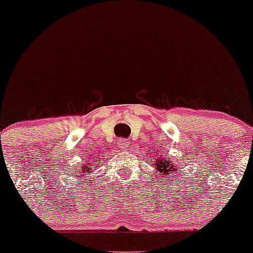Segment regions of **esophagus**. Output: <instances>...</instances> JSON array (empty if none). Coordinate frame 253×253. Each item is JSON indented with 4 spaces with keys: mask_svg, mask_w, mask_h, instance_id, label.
Instances as JSON below:
<instances>
[{
    "mask_svg": "<svg viewBox=\"0 0 253 253\" xmlns=\"http://www.w3.org/2000/svg\"><path fill=\"white\" fill-rule=\"evenodd\" d=\"M118 147L120 150H126L127 147H128V140H126V139H120L118 143Z\"/></svg>",
    "mask_w": 253,
    "mask_h": 253,
    "instance_id": "34e87169",
    "label": "esophagus"
}]
</instances>
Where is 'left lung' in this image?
<instances>
[{
  "mask_svg": "<svg viewBox=\"0 0 253 253\" xmlns=\"http://www.w3.org/2000/svg\"><path fill=\"white\" fill-rule=\"evenodd\" d=\"M153 163L156 165L157 171L162 173V175H172L175 172V169L172 168L173 164H170L169 158H167V157H161V153L158 155V159L153 162Z\"/></svg>",
  "mask_w": 253,
  "mask_h": 253,
  "instance_id": "left-lung-1",
  "label": "left lung"
}]
</instances>
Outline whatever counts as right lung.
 <instances>
[{
    "label": "right lung",
    "mask_w": 253,
    "mask_h": 253,
    "mask_svg": "<svg viewBox=\"0 0 253 253\" xmlns=\"http://www.w3.org/2000/svg\"><path fill=\"white\" fill-rule=\"evenodd\" d=\"M97 159H98V158H97ZM92 167H94V162H91V163L85 164V165H84V167H83L82 172H81V173H82V175H88V172H90V171L92 170V169H91ZM82 178H83V177H82Z\"/></svg>",
    "instance_id": "right-lung-1"
}]
</instances>
